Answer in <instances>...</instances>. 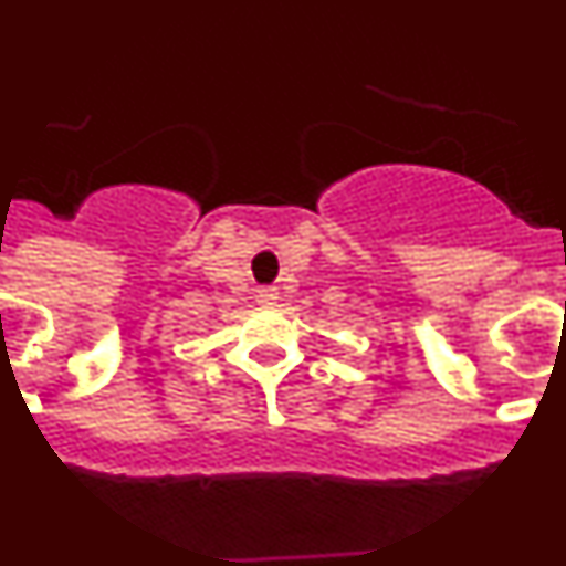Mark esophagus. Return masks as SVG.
<instances>
[{
	"instance_id": "obj_1",
	"label": "esophagus",
	"mask_w": 566,
	"mask_h": 566,
	"mask_svg": "<svg viewBox=\"0 0 566 566\" xmlns=\"http://www.w3.org/2000/svg\"><path fill=\"white\" fill-rule=\"evenodd\" d=\"M277 300H280V292L274 286L258 289V303H260V306H274Z\"/></svg>"
}]
</instances>
